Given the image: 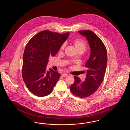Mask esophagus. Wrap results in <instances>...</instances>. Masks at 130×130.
<instances>
[{
    "label": "esophagus",
    "mask_w": 130,
    "mask_h": 130,
    "mask_svg": "<svg viewBox=\"0 0 130 130\" xmlns=\"http://www.w3.org/2000/svg\"><path fill=\"white\" fill-rule=\"evenodd\" d=\"M61 75L63 77H66V76H68V74H62Z\"/></svg>",
    "instance_id": "34e87169"
}]
</instances>
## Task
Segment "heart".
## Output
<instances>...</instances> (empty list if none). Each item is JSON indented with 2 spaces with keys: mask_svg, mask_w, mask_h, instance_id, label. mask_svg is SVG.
Listing matches in <instances>:
<instances>
[{
  "mask_svg": "<svg viewBox=\"0 0 130 130\" xmlns=\"http://www.w3.org/2000/svg\"><path fill=\"white\" fill-rule=\"evenodd\" d=\"M74 47L77 52H84L87 48L86 44L85 42L80 39H76L73 42ZM65 47V44H63L60 47V50H63Z\"/></svg>",
  "mask_w": 130,
  "mask_h": 130,
  "instance_id": "heart-1",
  "label": "heart"
}]
</instances>
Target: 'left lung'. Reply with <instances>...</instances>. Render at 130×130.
I'll use <instances>...</instances> for the list:
<instances>
[{
	"instance_id": "obj_1",
	"label": "left lung",
	"mask_w": 130,
	"mask_h": 130,
	"mask_svg": "<svg viewBox=\"0 0 130 130\" xmlns=\"http://www.w3.org/2000/svg\"><path fill=\"white\" fill-rule=\"evenodd\" d=\"M86 37L91 48V54L85 67L86 77L83 81L74 76V82L70 87L71 92L81 98H87L94 93L102 83L107 64V50L102 40L90 30L78 31Z\"/></svg>"
}]
</instances>
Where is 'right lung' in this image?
<instances>
[{"mask_svg":"<svg viewBox=\"0 0 130 130\" xmlns=\"http://www.w3.org/2000/svg\"><path fill=\"white\" fill-rule=\"evenodd\" d=\"M69 32L60 34L44 30L29 40L23 56L22 77L29 90L39 97L49 95L60 74L46 66L49 56H54L66 40Z\"/></svg>","mask_w":130,"mask_h":130,"instance_id":"obj_1","label":"right lung"}]
</instances>
